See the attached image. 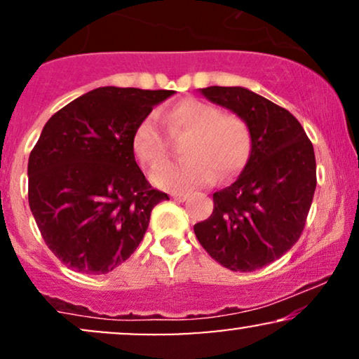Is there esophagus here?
<instances>
[{"label":"esophagus","instance_id":"esophagus-1","mask_svg":"<svg viewBox=\"0 0 359 359\" xmlns=\"http://www.w3.org/2000/svg\"><path fill=\"white\" fill-rule=\"evenodd\" d=\"M174 197L175 201H179V203H184V201H187V194H174Z\"/></svg>","mask_w":359,"mask_h":359}]
</instances>
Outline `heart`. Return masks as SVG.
Listing matches in <instances>:
<instances>
[{
	"mask_svg": "<svg viewBox=\"0 0 359 359\" xmlns=\"http://www.w3.org/2000/svg\"><path fill=\"white\" fill-rule=\"evenodd\" d=\"M180 143V162L167 163L151 174V182L165 191L185 192L217 180L233 179L248 163L253 138L248 123L238 114H222L203 100H184L168 111L143 118L131 137V150L145 167H156L168 156V142Z\"/></svg>",
	"mask_w": 359,
	"mask_h": 359,
	"instance_id": "1",
	"label": "heart"
}]
</instances>
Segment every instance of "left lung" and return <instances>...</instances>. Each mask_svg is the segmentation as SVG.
<instances>
[{
	"mask_svg": "<svg viewBox=\"0 0 359 359\" xmlns=\"http://www.w3.org/2000/svg\"><path fill=\"white\" fill-rule=\"evenodd\" d=\"M248 123L253 147L238 179L214 192L212 214L194 226L211 257L233 271H253L285 255L302 234L316 191V155L294 114L240 88L199 89Z\"/></svg>",
	"mask_w": 359,
	"mask_h": 359,
	"instance_id": "1",
	"label": "left lung"
}]
</instances>
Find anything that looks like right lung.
Returning a JSON list of instances; mask_svg holds the SVG:
<instances>
[{
	"instance_id": "right-lung-1",
	"label": "right lung",
	"mask_w": 359,
	"mask_h": 359,
	"mask_svg": "<svg viewBox=\"0 0 359 359\" xmlns=\"http://www.w3.org/2000/svg\"><path fill=\"white\" fill-rule=\"evenodd\" d=\"M175 90L97 88L45 123L28 158V204L43 241L69 269L102 275L145 236L151 189L131 150L135 128Z\"/></svg>"
}]
</instances>
